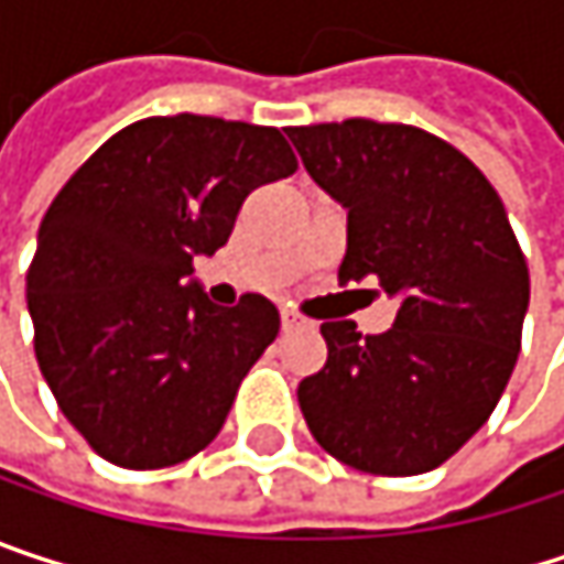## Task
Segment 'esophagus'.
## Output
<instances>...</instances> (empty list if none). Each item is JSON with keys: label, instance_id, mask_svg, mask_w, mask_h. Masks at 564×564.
I'll return each mask as SVG.
<instances>
[{"label": "esophagus", "instance_id": "1", "mask_svg": "<svg viewBox=\"0 0 564 564\" xmlns=\"http://www.w3.org/2000/svg\"><path fill=\"white\" fill-rule=\"evenodd\" d=\"M281 323H283V329H296V326H303V319H300L293 310H286V306L281 310Z\"/></svg>", "mask_w": 564, "mask_h": 564}]
</instances>
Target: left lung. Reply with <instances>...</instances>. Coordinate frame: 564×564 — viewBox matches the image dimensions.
Wrapping results in <instances>:
<instances>
[{"label":"left lung","instance_id":"8db88e82","mask_svg":"<svg viewBox=\"0 0 564 564\" xmlns=\"http://www.w3.org/2000/svg\"><path fill=\"white\" fill-rule=\"evenodd\" d=\"M310 178L346 208L339 283L398 300L389 333L323 323L326 366L296 398L316 444L382 477L441 467L507 389L529 268L487 175L451 143L376 120L286 127Z\"/></svg>","mask_w":564,"mask_h":564}]
</instances>
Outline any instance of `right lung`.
Instances as JSON below:
<instances>
[{
  "instance_id": "right-lung-1",
  "label": "right lung",
  "mask_w": 564,
  "mask_h": 564,
  "mask_svg": "<svg viewBox=\"0 0 564 564\" xmlns=\"http://www.w3.org/2000/svg\"><path fill=\"white\" fill-rule=\"evenodd\" d=\"M293 172L274 127L175 113L130 123L57 192L25 300L57 408L104 460L160 470L221 431L281 313L261 293L212 303L192 261L228 241L254 188Z\"/></svg>"
}]
</instances>
